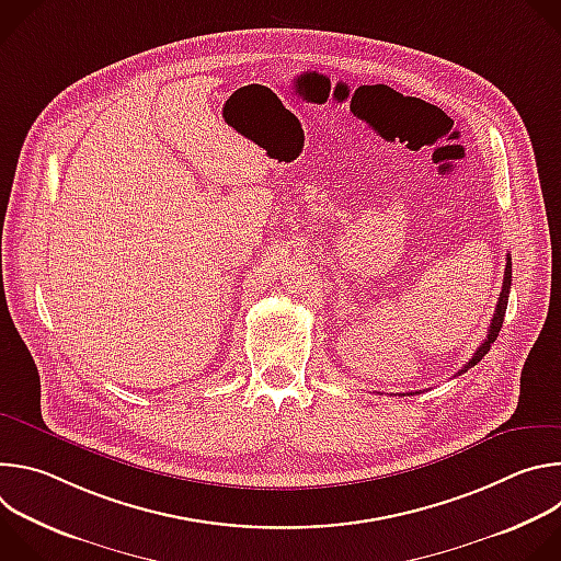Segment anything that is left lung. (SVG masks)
<instances>
[{
	"instance_id": "obj_1",
	"label": "left lung",
	"mask_w": 561,
	"mask_h": 561,
	"mask_svg": "<svg viewBox=\"0 0 561 561\" xmlns=\"http://www.w3.org/2000/svg\"><path fill=\"white\" fill-rule=\"evenodd\" d=\"M513 277V262H511V255H506V271H504V284H502V293H500V301H497V308H495V314L491 319V327H489V337L484 340V344L479 346L472 355V359H468V364L459 370L466 373L468 368H472L477 362H482V357L491 351V344L497 340L500 331H502V324H504V314H506V304H508V293H511V279Z\"/></svg>"
}]
</instances>
